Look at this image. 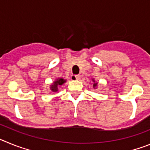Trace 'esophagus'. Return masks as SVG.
Here are the masks:
<instances>
[{
    "label": "esophagus",
    "mask_w": 150,
    "mask_h": 150,
    "mask_svg": "<svg viewBox=\"0 0 150 150\" xmlns=\"http://www.w3.org/2000/svg\"><path fill=\"white\" fill-rule=\"evenodd\" d=\"M79 78H80V76H79V75H73L72 76V79H76V80L79 79Z\"/></svg>",
    "instance_id": "1"
}]
</instances>
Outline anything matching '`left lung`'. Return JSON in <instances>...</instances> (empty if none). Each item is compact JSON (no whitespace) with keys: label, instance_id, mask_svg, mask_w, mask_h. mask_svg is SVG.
Here are the masks:
<instances>
[{"label":"left lung","instance_id":"obj_1","mask_svg":"<svg viewBox=\"0 0 150 150\" xmlns=\"http://www.w3.org/2000/svg\"><path fill=\"white\" fill-rule=\"evenodd\" d=\"M93 81H94V80H93ZM94 82H95V81H94ZM97 84H98V83H94V84H93V87H94V88H95V87L97 86Z\"/></svg>","mask_w":150,"mask_h":150}]
</instances>
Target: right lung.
Returning <instances> with one entry per match:
<instances>
[{
    "label": "right lung",
    "instance_id": "right-lung-1",
    "mask_svg": "<svg viewBox=\"0 0 150 150\" xmlns=\"http://www.w3.org/2000/svg\"><path fill=\"white\" fill-rule=\"evenodd\" d=\"M65 82H66L65 79H62V78H61V79H56V80H55V81L53 83V85H52V86H51L52 91L55 92V91H58V86H62V85L65 83Z\"/></svg>",
    "mask_w": 150,
    "mask_h": 150
}]
</instances>
